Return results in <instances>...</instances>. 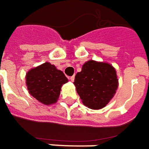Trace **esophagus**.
<instances>
[{
	"instance_id": "1",
	"label": "esophagus",
	"mask_w": 149,
	"mask_h": 149,
	"mask_svg": "<svg viewBox=\"0 0 149 149\" xmlns=\"http://www.w3.org/2000/svg\"><path fill=\"white\" fill-rule=\"evenodd\" d=\"M70 81H71V82H73V81H74V75H73V76L70 77Z\"/></svg>"
}]
</instances>
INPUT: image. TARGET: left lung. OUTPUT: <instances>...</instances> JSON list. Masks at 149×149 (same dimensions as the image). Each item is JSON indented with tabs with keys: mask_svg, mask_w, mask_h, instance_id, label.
Wrapping results in <instances>:
<instances>
[{
	"mask_svg": "<svg viewBox=\"0 0 149 149\" xmlns=\"http://www.w3.org/2000/svg\"><path fill=\"white\" fill-rule=\"evenodd\" d=\"M74 84L82 102L93 110L106 107L116 92L119 79L110 63L89 60L78 72Z\"/></svg>",
	"mask_w": 149,
	"mask_h": 149,
	"instance_id": "left-lung-1",
	"label": "left lung"
}]
</instances>
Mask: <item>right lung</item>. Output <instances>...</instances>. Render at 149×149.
I'll return each mask as SVG.
<instances>
[{
  "instance_id": "1",
  "label": "right lung",
  "mask_w": 149,
  "mask_h": 149,
  "mask_svg": "<svg viewBox=\"0 0 149 149\" xmlns=\"http://www.w3.org/2000/svg\"><path fill=\"white\" fill-rule=\"evenodd\" d=\"M68 79L54 65L45 63L30 69L26 73V84L29 93L45 105L55 103L63 84Z\"/></svg>"
}]
</instances>
